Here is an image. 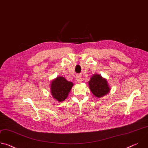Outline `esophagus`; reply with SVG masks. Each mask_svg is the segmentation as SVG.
Wrapping results in <instances>:
<instances>
[{"instance_id":"obj_1","label":"esophagus","mask_w":148,"mask_h":148,"mask_svg":"<svg viewBox=\"0 0 148 148\" xmlns=\"http://www.w3.org/2000/svg\"><path fill=\"white\" fill-rule=\"evenodd\" d=\"M76 80H77V82H79H79H81L82 81L81 77L80 75H79L77 76V77H76Z\"/></svg>"}]
</instances>
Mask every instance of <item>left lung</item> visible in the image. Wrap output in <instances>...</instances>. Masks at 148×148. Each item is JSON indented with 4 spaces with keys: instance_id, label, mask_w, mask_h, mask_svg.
<instances>
[{
    "instance_id": "8db88e82",
    "label": "left lung",
    "mask_w": 148,
    "mask_h": 148,
    "mask_svg": "<svg viewBox=\"0 0 148 148\" xmlns=\"http://www.w3.org/2000/svg\"><path fill=\"white\" fill-rule=\"evenodd\" d=\"M88 84L92 93L98 98L107 94L111 90L107 79L98 74H94L88 81Z\"/></svg>"
}]
</instances>
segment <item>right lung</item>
<instances>
[{"mask_svg":"<svg viewBox=\"0 0 148 148\" xmlns=\"http://www.w3.org/2000/svg\"><path fill=\"white\" fill-rule=\"evenodd\" d=\"M74 84L67 81L64 77H58L51 84V93L53 98L58 102L64 101L69 95Z\"/></svg>","mask_w":148,"mask_h":148,"instance_id":"add662e5","label":"right lung"}]
</instances>
